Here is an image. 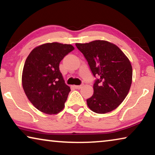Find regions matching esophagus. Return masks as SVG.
I'll use <instances>...</instances> for the list:
<instances>
[{
  "instance_id": "esophagus-1",
  "label": "esophagus",
  "mask_w": 155,
  "mask_h": 155,
  "mask_svg": "<svg viewBox=\"0 0 155 155\" xmlns=\"http://www.w3.org/2000/svg\"><path fill=\"white\" fill-rule=\"evenodd\" d=\"M82 86H83V85H74V87L76 89H80V88H81Z\"/></svg>"
}]
</instances>
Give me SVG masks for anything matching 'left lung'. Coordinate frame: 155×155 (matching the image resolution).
<instances>
[{"mask_svg":"<svg viewBox=\"0 0 155 155\" xmlns=\"http://www.w3.org/2000/svg\"><path fill=\"white\" fill-rule=\"evenodd\" d=\"M92 74L97 77L94 93L87 104L97 114H107L116 108L127 95L132 81V67L128 58L116 45L104 40L77 43Z\"/></svg>","mask_w":155,"mask_h":155,"instance_id":"1","label":"left lung"}]
</instances>
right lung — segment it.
<instances>
[{"mask_svg": "<svg viewBox=\"0 0 155 155\" xmlns=\"http://www.w3.org/2000/svg\"><path fill=\"white\" fill-rule=\"evenodd\" d=\"M74 49L71 45L53 42L41 45L30 53L22 73V85L27 97L47 114L63 109L70 87L64 83L59 64Z\"/></svg>", "mask_w": 155, "mask_h": 155, "instance_id": "add662e5", "label": "right lung"}]
</instances>
